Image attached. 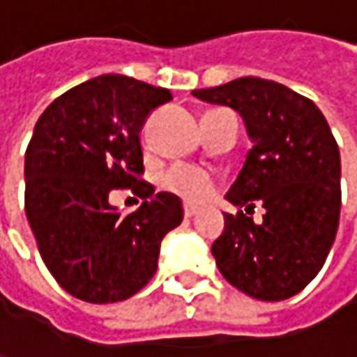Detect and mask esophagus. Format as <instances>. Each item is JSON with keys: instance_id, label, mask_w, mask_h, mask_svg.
Segmentation results:
<instances>
[{"instance_id": "obj_1", "label": "esophagus", "mask_w": 357, "mask_h": 357, "mask_svg": "<svg viewBox=\"0 0 357 357\" xmlns=\"http://www.w3.org/2000/svg\"><path fill=\"white\" fill-rule=\"evenodd\" d=\"M196 213H198V208L194 204H183V215L185 217H194Z\"/></svg>"}]
</instances>
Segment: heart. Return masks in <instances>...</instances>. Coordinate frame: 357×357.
Here are the masks:
<instances>
[{
    "label": "heart",
    "instance_id": "obj_1",
    "mask_svg": "<svg viewBox=\"0 0 357 357\" xmlns=\"http://www.w3.org/2000/svg\"><path fill=\"white\" fill-rule=\"evenodd\" d=\"M159 185L188 202H202L211 196L215 188V178L202 167L176 163L161 174Z\"/></svg>",
    "mask_w": 357,
    "mask_h": 357
}]
</instances>
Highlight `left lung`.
<instances>
[{
  "label": "left lung",
  "mask_w": 357,
  "mask_h": 357,
  "mask_svg": "<svg viewBox=\"0 0 357 357\" xmlns=\"http://www.w3.org/2000/svg\"><path fill=\"white\" fill-rule=\"evenodd\" d=\"M194 97L236 109L254 146L227 192L236 206H264L256 225L225 215L213 242L221 275L250 298L279 302L300 294L322 268L341 211V159L331 128L310 99L262 78H238Z\"/></svg>",
  "instance_id": "obj_1"
}]
</instances>
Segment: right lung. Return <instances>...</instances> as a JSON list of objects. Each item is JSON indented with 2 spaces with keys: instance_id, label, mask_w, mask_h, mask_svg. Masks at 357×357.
Returning <instances> with one entry per match:
<instances>
[{
  "instance_id": "add662e5",
  "label": "right lung",
  "mask_w": 357,
  "mask_h": 357,
  "mask_svg": "<svg viewBox=\"0 0 357 357\" xmlns=\"http://www.w3.org/2000/svg\"><path fill=\"white\" fill-rule=\"evenodd\" d=\"M172 93L105 74L57 97L38 117L24 159V208L43 262L74 298L113 304L155 275L163 238L183 219L176 194L140 176V130ZM119 187L145 198L121 215L108 204Z\"/></svg>"
}]
</instances>
